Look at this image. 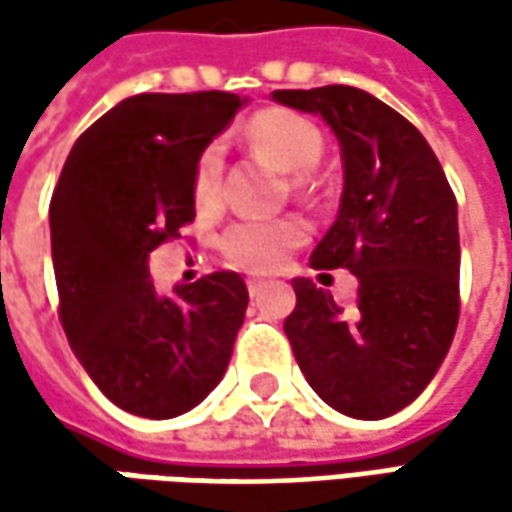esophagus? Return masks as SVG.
I'll return each mask as SVG.
<instances>
[{"mask_svg":"<svg viewBox=\"0 0 512 512\" xmlns=\"http://www.w3.org/2000/svg\"><path fill=\"white\" fill-rule=\"evenodd\" d=\"M265 287H267V279H259V276H250V279H247V290H250V296H259Z\"/></svg>","mask_w":512,"mask_h":512,"instance_id":"1","label":"esophagus"}]
</instances>
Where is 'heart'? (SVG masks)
I'll list each match as a JSON object with an SVG mask.
<instances>
[{
    "mask_svg": "<svg viewBox=\"0 0 512 512\" xmlns=\"http://www.w3.org/2000/svg\"><path fill=\"white\" fill-rule=\"evenodd\" d=\"M245 139L267 162L287 173H299L296 187H305L307 170L322 159L325 139L322 130L310 119L287 108H267L250 116L245 125ZM190 196L199 213H216L225 205V159L219 145H207L193 162ZM307 239V225L296 216L285 219H242L227 227L222 236V253L227 262L253 273H273L285 265L290 250Z\"/></svg>",
    "mask_w": 512,
    "mask_h": 512,
    "instance_id": "b5f03b06",
    "label": "heart"
}]
</instances>
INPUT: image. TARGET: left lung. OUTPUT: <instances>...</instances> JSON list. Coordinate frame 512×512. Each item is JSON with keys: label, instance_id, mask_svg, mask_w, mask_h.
<instances>
[{"label": "left lung", "instance_id": "8db88e82", "mask_svg": "<svg viewBox=\"0 0 512 512\" xmlns=\"http://www.w3.org/2000/svg\"><path fill=\"white\" fill-rule=\"evenodd\" d=\"M273 99L322 113L342 142V205L310 265L359 279L353 310L293 279V356L339 413L393 416L436 376L459 325L456 196L427 139L382 99L350 85L276 90Z\"/></svg>", "mask_w": 512, "mask_h": 512}]
</instances>
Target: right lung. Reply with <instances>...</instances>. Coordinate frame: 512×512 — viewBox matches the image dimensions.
<instances>
[{
  "instance_id": "add662e5",
  "label": "right lung",
  "mask_w": 512,
  "mask_h": 512,
  "mask_svg": "<svg viewBox=\"0 0 512 512\" xmlns=\"http://www.w3.org/2000/svg\"><path fill=\"white\" fill-rule=\"evenodd\" d=\"M242 108L225 90L139 93L96 119L70 150L50 199L59 322L110 402L173 419L225 376L245 322L233 270L159 293L148 256L196 219L193 162Z\"/></svg>"
}]
</instances>
